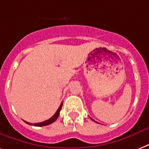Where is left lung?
<instances>
[{"instance_id":"obj_1","label":"left lung","mask_w":149,"mask_h":149,"mask_svg":"<svg viewBox=\"0 0 149 149\" xmlns=\"http://www.w3.org/2000/svg\"><path fill=\"white\" fill-rule=\"evenodd\" d=\"M91 119H92V118H91ZM92 120H93V119H92ZM93 121H94V120H93Z\"/></svg>"}]
</instances>
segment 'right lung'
<instances>
[{
    "label": "right lung",
    "mask_w": 149,
    "mask_h": 149,
    "mask_svg": "<svg viewBox=\"0 0 149 149\" xmlns=\"http://www.w3.org/2000/svg\"><path fill=\"white\" fill-rule=\"evenodd\" d=\"M61 107H62V102H61V104L60 107H59V108L58 109V111H56V113H55L49 119L46 120V121H44V122H38V123H34L33 125H35V126H45V125H49V124L53 123V122H54L55 121H56V119L58 118V116H59V114H60V111L61 109ZM25 122L27 123V124H29V125H31V123H29V122Z\"/></svg>",
    "instance_id": "add662e5"
}]
</instances>
